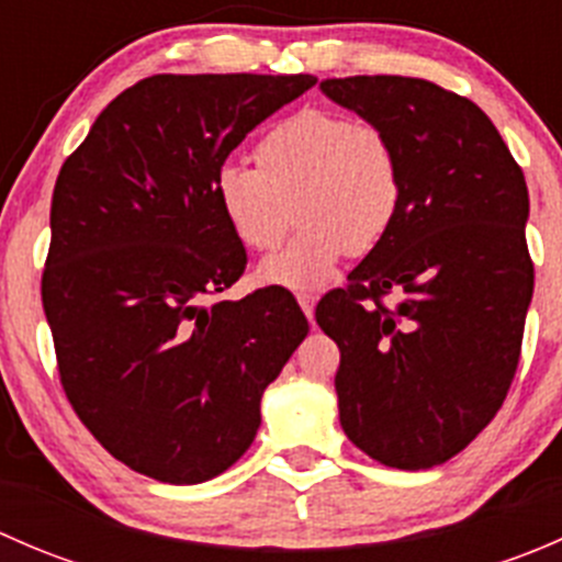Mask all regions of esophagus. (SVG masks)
I'll use <instances>...</instances> for the list:
<instances>
[{"label": "esophagus", "mask_w": 562, "mask_h": 562, "mask_svg": "<svg viewBox=\"0 0 562 562\" xmlns=\"http://www.w3.org/2000/svg\"><path fill=\"white\" fill-rule=\"evenodd\" d=\"M296 299H299V307L304 310V315H307L310 321H313V315H315V302H317V299L313 296V293H299Z\"/></svg>", "instance_id": "esophagus-1"}]
</instances>
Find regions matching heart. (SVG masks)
I'll return each mask as SVG.
<instances>
[{
	"instance_id": "b5f03b06",
	"label": "heart",
	"mask_w": 562,
	"mask_h": 562,
	"mask_svg": "<svg viewBox=\"0 0 562 562\" xmlns=\"http://www.w3.org/2000/svg\"><path fill=\"white\" fill-rule=\"evenodd\" d=\"M214 198L236 239L255 252L280 245L296 203L302 228L255 277L310 291L331 280L345 255L370 252L386 239L400 214L402 171L394 144L375 124L307 108L263 135L258 168L223 162Z\"/></svg>"
}]
</instances>
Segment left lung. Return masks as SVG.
Segmentation results:
<instances>
[{
    "instance_id": "1",
    "label": "left lung",
    "mask_w": 562,
    "mask_h": 562,
    "mask_svg": "<svg viewBox=\"0 0 562 562\" xmlns=\"http://www.w3.org/2000/svg\"><path fill=\"white\" fill-rule=\"evenodd\" d=\"M321 92L383 130L402 171L386 239L315 313L339 348V424L389 468H435L495 418L517 372L532 299L522 168L479 105L422 78Z\"/></svg>"
}]
</instances>
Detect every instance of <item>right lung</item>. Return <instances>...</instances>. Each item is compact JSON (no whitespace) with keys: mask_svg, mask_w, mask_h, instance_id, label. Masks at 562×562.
<instances>
[{"mask_svg":"<svg viewBox=\"0 0 562 562\" xmlns=\"http://www.w3.org/2000/svg\"><path fill=\"white\" fill-rule=\"evenodd\" d=\"M313 76H151L94 119L50 201L43 310L61 386L119 462L201 484L260 427V396L310 323L282 288L203 304L241 277L245 245L214 173Z\"/></svg>","mask_w":562,"mask_h":562,"instance_id":"1","label":"right lung"}]
</instances>
